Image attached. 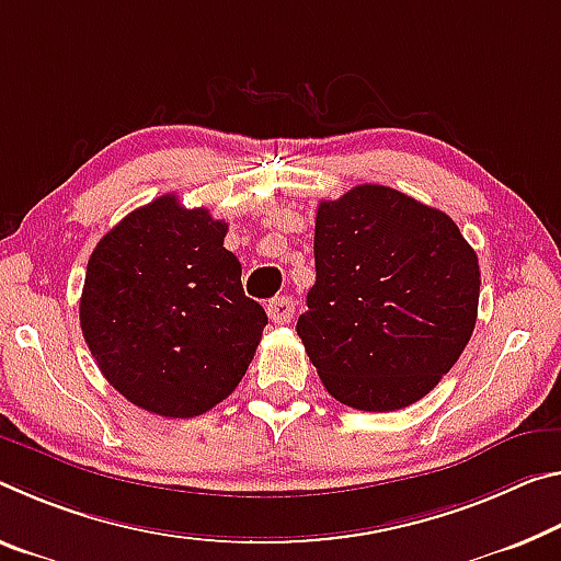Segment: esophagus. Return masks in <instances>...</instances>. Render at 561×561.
<instances>
[{
    "label": "esophagus",
    "instance_id": "obj_1",
    "mask_svg": "<svg viewBox=\"0 0 561 561\" xmlns=\"http://www.w3.org/2000/svg\"><path fill=\"white\" fill-rule=\"evenodd\" d=\"M266 314L274 324H289L291 314H295V301L289 297H274L270 305H266Z\"/></svg>",
    "mask_w": 561,
    "mask_h": 561
}]
</instances>
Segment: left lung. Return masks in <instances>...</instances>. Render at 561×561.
Masks as SVG:
<instances>
[{
  "label": "left lung",
  "mask_w": 561,
  "mask_h": 561,
  "mask_svg": "<svg viewBox=\"0 0 561 561\" xmlns=\"http://www.w3.org/2000/svg\"><path fill=\"white\" fill-rule=\"evenodd\" d=\"M314 264L297 334L336 402L394 412L455 367L482 279L451 217L392 186L359 184L319 202Z\"/></svg>",
  "instance_id": "left-lung-1"
}]
</instances>
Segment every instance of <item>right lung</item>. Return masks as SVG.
<instances>
[{
  "instance_id": "obj_1",
  "label": "right lung",
  "mask_w": 561,
  "mask_h": 561,
  "mask_svg": "<svg viewBox=\"0 0 561 561\" xmlns=\"http://www.w3.org/2000/svg\"><path fill=\"white\" fill-rule=\"evenodd\" d=\"M227 225L164 194L87 262L79 324L104 379L147 412L190 420L234 392L266 327L225 249Z\"/></svg>"
}]
</instances>
